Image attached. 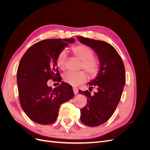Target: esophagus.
Wrapping results in <instances>:
<instances>
[{
    "instance_id": "1",
    "label": "esophagus",
    "mask_w": 150,
    "mask_h": 150,
    "mask_svg": "<svg viewBox=\"0 0 150 150\" xmlns=\"http://www.w3.org/2000/svg\"><path fill=\"white\" fill-rule=\"evenodd\" d=\"M73 91H74V94L75 95H76L78 93V88H73Z\"/></svg>"
}]
</instances>
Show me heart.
Masks as SVG:
<instances>
[{
	"instance_id": "b5f03b06",
	"label": "heart",
	"mask_w": 150,
	"mask_h": 150,
	"mask_svg": "<svg viewBox=\"0 0 150 150\" xmlns=\"http://www.w3.org/2000/svg\"><path fill=\"white\" fill-rule=\"evenodd\" d=\"M74 55L82 61L81 68L84 69L91 78L96 76L100 69V62L98 58L94 57V52L89 47L84 44H78L71 49ZM67 59L66 52L62 51L58 54L57 64L61 69H64ZM87 79V76L84 71L67 72L63 76L65 83L72 86H77L84 83Z\"/></svg>"
}]
</instances>
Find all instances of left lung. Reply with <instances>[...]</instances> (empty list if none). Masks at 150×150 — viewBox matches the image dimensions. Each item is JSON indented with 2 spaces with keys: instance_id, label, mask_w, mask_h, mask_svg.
<instances>
[{
  "instance_id": "left-lung-1",
  "label": "left lung",
  "mask_w": 150,
  "mask_h": 150,
  "mask_svg": "<svg viewBox=\"0 0 150 150\" xmlns=\"http://www.w3.org/2000/svg\"><path fill=\"white\" fill-rule=\"evenodd\" d=\"M79 41L91 47L100 61V70L96 78L89 84L88 90L79 93L87 97V104L81 109L80 120L86 126L95 127L106 122L115 112L126 82L125 69L120 54L111 44L102 40L78 36Z\"/></svg>"
}]
</instances>
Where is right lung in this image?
<instances>
[{"mask_svg": "<svg viewBox=\"0 0 150 150\" xmlns=\"http://www.w3.org/2000/svg\"><path fill=\"white\" fill-rule=\"evenodd\" d=\"M74 42L72 38L41 40L30 46L21 58L17 71L19 99L22 110L35 122L53 123L61 104L74 96L69 84L62 83L54 89L47 84L49 79L61 82L58 54Z\"/></svg>", "mask_w": 150, "mask_h": 150, "instance_id": "1", "label": "right lung"}]
</instances>
